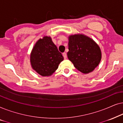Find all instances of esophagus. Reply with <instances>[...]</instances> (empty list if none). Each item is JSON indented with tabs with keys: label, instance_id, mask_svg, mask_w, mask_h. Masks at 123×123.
Listing matches in <instances>:
<instances>
[{
	"label": "esophagus",
	"instance_id": "34e87169",
	"mask_svg": "<svg viewBox=\"0 0 123 123\" xmlns=\"http://www.w3.org/2000/svg\"><path fill=\"white\" fill-rule=\"evenodd\" d=\"M63 56L64 57V59H66L67 58V54L64 52V53H63Z\"/></svg>",
	"mask_w": 123,
	"mask_h": 123
}]
</instances>
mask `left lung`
<instances>
[{
	"mask_svg": "<svg viewBox=\"0 0 123 123\" xmlns=\"http://www.w3.org/2000/svg\"><path fill=\"white\" fill-rule=\"evenodd\" d=\"M68 57L75 68L83 74L92 72L98 66L102 58L99 45L82 34L68 36Z\"/></svg>",
	"mask_w": 123,
	"mask_h": 123,
	"instance_id": "left-lung-1",
	"label": "left lung"
}]
</instances>
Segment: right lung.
Here are the masks:
<instances>
[{
	"instance_id": "obj_1",
	"label": "right lung",
	"mask_w": 123,
	"mask_h": 123,
	"mask_svg": "<svg viewBox=\"0 0 123 123\" xmlns=\"http://www.w3.org/2000/svg\"><path fill=\"white\" fill-rule=\"evenodd\" d=\"M61 53L49 36H44L36 42L30 53V64L34 71L42 76L55 73L63 60Z\"/></svg>"
}]
</instances>
